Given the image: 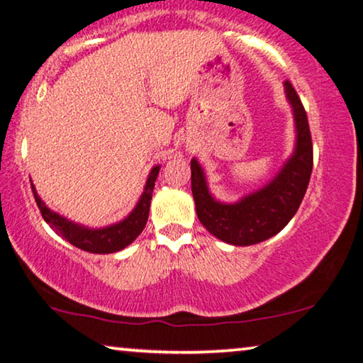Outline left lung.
I'll use <instances>...</instances> for the list:
<instances>
[{"label": "left lung", "mask_w": 363, "mask_h": 363, "mask_svg": "<svg viewBox=\"0 0 363 363\" xmlns=\"http://www.w3.org/2000/svg\"><path fill=\"white\" fill-rule=\"evenodd\" d=\"M284 86L294 109L296 140L294 155L272 181L235 203H221L208 192L199 161H191L192 196L200 223L228 245L251 246L277 235L294 218L305 197L313 169L310 125L295 88L290 81Z\"/></svg>", "instance_id": "8db88e82"}]
</instances>
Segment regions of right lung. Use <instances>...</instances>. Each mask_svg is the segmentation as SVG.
<instances>
[{
  "mask_svg": "<svg viewBox=\"0 0 363 363\" xmlns=\"http://www.w3.org/2000/svg\"><path fill=\"white\" fill-rule=\"evenodd\" d=\"M158 172L160 166H155L153 169H151L147 184H145L142 197H140L138 203L135 205L132 213H130L127 218L118 221V223L104 226V228H86L83 225L73 223V221L67 220L65 216L52 212V210L42 202V199L35 191L34 184H30V187L32 192H34L37 207H39L43 220L50 225V228L55 230L58 235L63 236L68 242H72L73 246L79 247V250L94 254H111L127 247L130 242H133L135 238L143 231L145 225H147L148 221L151 196H153L155 181L156 177H158Z\"/></svg>",
  "mask_w": 363,
  "mask_h": 363,
  "instance_id": "add662e5",
  "label": "right lung"
}]
</instances>
